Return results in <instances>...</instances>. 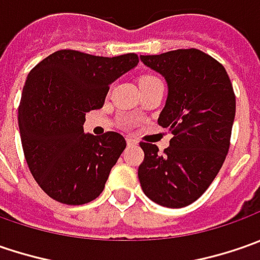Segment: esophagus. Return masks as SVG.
Segmentation results:
<instances>
[{
  "mask_svg": "<svg viewBox=\"0 0 260 260\" xmlns=\"http://www.w3.org/2000/svg\"><path fill=\"white\" fill-rule=\"evenodd\" d=\"M127 145H128V146H137V145H139V142H137L136 139H132V137H127Z\"/></svg>",
  "mask_w": 260,
  "mask_h": 260,
  "instance_id": "34e87169",
  "label": "esophagus"
}]
</instances>
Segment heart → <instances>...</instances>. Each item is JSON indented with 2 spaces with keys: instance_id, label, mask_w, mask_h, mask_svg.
I'll return each instance as SVG.
<instances>
[{
  "instance_id": "1",
  "label": "heart",
  "mask_w": 260,
  "mask_h": 260,
  "mask_svg": "<svg viewBox=\"0 0 260 260\" xmlns=\"http://www.w3.org/2000/svg\"><path fill=\"white\" fill-rule=\"evenodd\" d=\"M150 78H155V76H145V78H142V81L143 79H150Z\"/></svg>"
}]
</instances>
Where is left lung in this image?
Returning <instances> with one entry per match:
<instances>
[{
	"mask_svg": "<svg viewBox=\"0 0 260 260\" xmlns=\"http://www.w3.org/2000/svg\"><path fill=\"white\" fill-rule=\"evenodd\" d=\"M165 78L168 96L157 123L172 132L169 147L140 143L142 189L153 203L182 208L192 204L224 164L236 114V96L224 66L198 49L140 56Z\"/></svg>",
	"mask_w": 260,
	"mask_h": 260,
	"instance_id": "8db88e82",
	"label": "left lung"
}]
</instances>
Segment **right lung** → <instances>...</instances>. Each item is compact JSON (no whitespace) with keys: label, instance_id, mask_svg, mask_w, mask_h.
Listing matches in <instances>:
<instances>
[{"label":"right lung","instance_id":"obj_1","mask_svg":"<svg viewBox=\"0 0 260 260\" xmlns=\"http://www.w3.org/2000/svg\"><path fill=\"white\" fill-rule=\"evenodd\" d=\"M137 63L135 53L57 50L27 75L18 107L21 145L30 172L50 198L82 205L103 192L125 140L115 132L84 133L85 114L101 108L110 85Z\"/></svg>","mask_w":260,"mask_h":260}]
</instances>
